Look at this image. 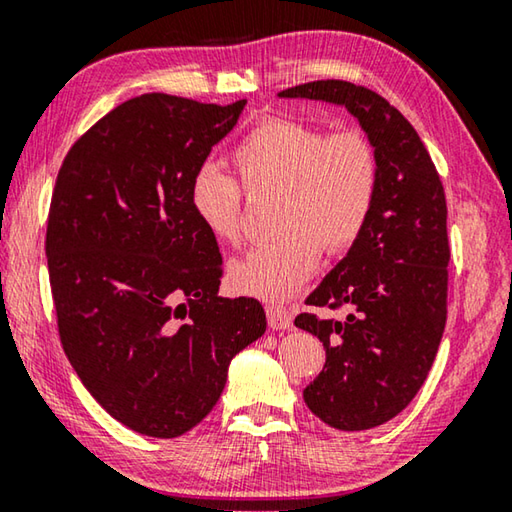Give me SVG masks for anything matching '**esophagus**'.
<instances>
[{"mask_svg":"<svg viewBox=\"0 0 512 512\" xmlns=\"http://www.w3.org/2000/svg\"><path fill=\"white\" fill-rule=\"evenodd\" d=\"M266 316H268V325H271L273 329H289L293 325V318L289 314V309L282 307V305H268Z\"/></svg>","mask_w":512,"mask_h":512,"instance_id":"obj_1","label":"esophagus"}]
</instances>
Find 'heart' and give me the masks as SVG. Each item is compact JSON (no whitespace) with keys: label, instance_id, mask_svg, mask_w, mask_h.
I'll return each mask as SVG.
<instances>
[{"label":"heart","instance_id":"heart-1","mask_svg":"<svg viewBox=\"0 0 512 512\" xmlns=\"http://www.w3.org/2000/svg\"><path fill=\"white\" fill-rule=\"evenodd\" d=\"M232 164L248 196H280L275 230L282 235L230 266V287L246 296H293L316 273L320 246L327 253L350 248L377 201L379 153L361 128L327 135L305 121L266 119L237 144ZM240 188L216 164L198 167L189 183L198 223L230 246L241 241Z\"/></svg>","mask_w":512,"mask_h":512}]
</instances>
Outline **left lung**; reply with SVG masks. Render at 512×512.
I'll list each match as a JSON object with an SVG mask.
<instances>
[{"instance_id": "8db88e82", "label": "left lung", "mask_w": 512, "mask_h": 512, "mask_svg": "<svg viewBox=\"0 0 512 512\" xmlns=\"http://www.w3.org/2000/svg\"><path fill=\"white\" fill-rule=\"evenodd\" d=\"M277 97L348 108L377 146L379 189L366 230L307 298L350 314H300L296 327L318 336L327 357L302 393L309 411L339 431L379 427L420 391L445 332V189L409 119L377 92L329 79Z\"/></svg>"}]
</instances>
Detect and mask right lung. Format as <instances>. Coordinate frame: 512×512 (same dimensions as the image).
<instances>
[{
	"label": "right lung",
	"instance_id": "obj_1",
	"mask_svg": "<svg viewBox=\"0 0 512 512\" xmlns=\"http://www.w3.org/2000/svg\"><path fill=\"white\" fill-rule=\"evenodd\" d=\"M244 106L142 94L58 171L45 250L60 343L94 400L144 436L194 429L232 357L266 332L259 300L219 296V244L189 205L192 176Z\"/></svg>",
	"mask_w": 512,
	"mask_h": 512
}]
</instances>
